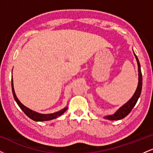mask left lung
Here are the masks:
<instances>
[{
    "label": "left lung",
    "instance_id": "1",
    "mask_svg": "<svg viewBox=\"0 0 153 153\" xmlns=\"http://www.w3.org/2000/svg\"><path fill=\"white\" fill-rule=\"evenodd\" d=\"M133 53L136 58L137 62V66H138V85L137 87L136 91H135L134 95L132 96V97L131 98L129 101H127L125 104L123 105L122 106H121L117 111L115 112L114 114L111 115H108L104 117V118L106 119H108V120H119V119H122L124 117H126L131 112V111L132 110V108H134L137 102V100L140 98V94H141L142 91V86H143V77H142V73H141V68H140V64L139 62V59L137 57V55L133 51Z\"/></svg>",
    "mask_w": 153,
    "mask_h": 153
}]
</instances>
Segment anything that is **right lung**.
Wrapping results in <instances>:
<instances>
[{"instance_id": "1", "label": "right lung", "mask_w": 153, "mask_h": 153, "mask_svg": "<svg viewBox=\"0 0 153 153\" xmlns=\"http://www.w3.org/2000/svg\"><path fill=\"white\" fill-rule=\"evenodd\" d=\"M11 88H12V92H13V97H14V99L16 102L17 103V104L19 105V106L20 107V108L22 109L23 111L25 113V114L28 117L32 119V120L36 121V122H44V121H50L52 120V119H56L57 117H59V116H61L63 114L65 113V111L68 109V107L65 106L64 108H62V110L59 111L54 112V113L52 114H40L38 113V112L34 111L30 109V108H27V107L24 106L23 103L19 101L18 98H17L16 95L15 94L14 88H13V77L11 78Z\"/></svg>"}]
</instances>
